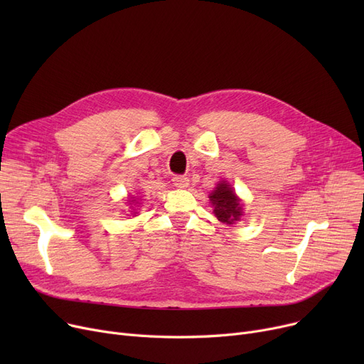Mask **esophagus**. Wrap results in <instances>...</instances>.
Here are the masks:
<instances>
[{
    "instance_id": "1",
    "label": "esophagus",
    "mask_w": 364,
    "mask_h": 364,
    "mask_svg": "<svg viewBox=\"0 0 364 364\" xmlns=\"http://www.w3.org/2000/svg\"><path fill=\"white\" fill-rule=\"evenodd\" d=\"M172 184L180 188L188 187V178L186 176H174L172 177Z\"/></svg>"
}]
</instances>
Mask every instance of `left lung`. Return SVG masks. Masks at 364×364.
I'll return each mask as SVG.
<instances>
[{
  "label": "left lung",
  "mask_w": 364,
  "mask_h": 364,
  "mask_svg": "<svg viewBox=\"0 0 364 364\" xmlns=\"http://www.w3.org/2000/svg\"><path fill=\"white\" fill-rule=\"evenodd\" d=\"M209 200H211L214 206V214L215 217L225 224H233L240 220L242 214V206L240 200L235 195L233 188L230 184L220 183L214 192L209 195Z\"/></svg>",
  "instance_id": "1"
}]
</instances>
